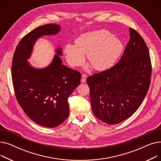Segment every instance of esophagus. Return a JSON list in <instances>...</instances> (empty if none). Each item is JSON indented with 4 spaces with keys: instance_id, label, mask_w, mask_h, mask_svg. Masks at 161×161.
Wrapping results in <instances>:
<instances>
[{
    "instance_id": "esophagus-1",
    "label": "esophagus",
    "mask_w": 161,
    "mask_h": 161,
    "mask_svg": "<svg viewBox=\"0 0 161 161\" xmlns=\"http://www.w3.org/2000/svg\"><path fill=\"white\" fill-rule=\"evenodd\" d=\"M87 76L86 74H82V75H81V82H82V83L86 82V80H87Z\"/></svg>"
}]
</instances>
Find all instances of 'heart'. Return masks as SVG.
<instances>
[{"label": "heart", "mask_w": 161, "mask_h": 161, "mask_svg": "<svg viewBox=\"0 0 161 161\" xmlns=\"http://www.w3.org/2000/svg\"><path fill=\"white\" fill-rule=\"evenodd\" d=\"M123 49L121 41L106 30L84 33L75 40V45L64 47L66 59L70 66L80 65L84 55L92 68L103 71L112 67L121 55Z\"/></svg>", "instance_id": "heart-1"}]
</instances>
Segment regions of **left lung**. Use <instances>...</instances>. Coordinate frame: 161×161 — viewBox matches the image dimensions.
<instances>
[{
  "label": "left lung",
  "mask_w": 161,
  "mask_h": 161,
  "mask_svg": "<svg viewBox=\"0 0 161 161\" xmlns=\"http://www.w3.org/2000/svg\"><path fill=\"white\" fill-rule=\"evenodd\" d=\"M129 31V42L118 63L87 79L92 112L110 125L128 119L137 110L151 83L149 49L136 30L130 27Z\"/></svg>",
  "instance_id": "left-lung-1"
}]
</instances>
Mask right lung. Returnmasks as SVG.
Wrapping results in <instances>:
<instances>
[{
    "instance_id": "1",
    "label": "right lung",
    "mask_w": 161,
    "mask_h": 161,
    "mask_svg": "<svg viewBox=\"0 0 161 161\" xmlns=\"http://www.w3.org/2000/svg\"><path fill=\"white\" fill-rule=\"evenodd\" d=\"M58 25L47 24L27 34L14 53L12 79L15 98L30 119L42 126L53 128L63 123L69 115L68 98L80 83L81 74L62 64L58 48L47 67L36 69L27 61L36 40L44 35H55Z\"/></svg>"
}]
</instances>
